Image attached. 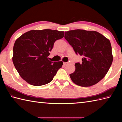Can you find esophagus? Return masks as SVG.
<instances>
[{
  "mask_svg": "<svg viewBox=\"0 0 122 122\" xmlns=\"http://www.w3.org/2000/svg\"><path fill=\"white\" fill-rule=\"evenodd\" d=\"M69 64V63L68 62H63V64L64 66H66V65H68V64Z\"/></svg>",
  "mask_w": 122,
  "mask_h": 122,
  "instance_id": "esophagus-1",
  "label": "esophagus"
}]
</instances>
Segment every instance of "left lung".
I'll return each instance as SVG.
<instances>
[{"label":"left lung","instance_id":"1","mask_svg":"<svg viewBox=\"0 0 122 122\" xmlns=\"http://www.w3.org/2000/svg\"><path fill=\"white\" fill-rule=\"evenodd\" d=\"M64 38L77 55L83 56L82 62L75 64L76 70L70 74L72 81L83 87L100 81L113 62L110 40L98 32L81 29L65 32Z\"/></svg>","mask_w":122,"mask_h":122}]
</instances>
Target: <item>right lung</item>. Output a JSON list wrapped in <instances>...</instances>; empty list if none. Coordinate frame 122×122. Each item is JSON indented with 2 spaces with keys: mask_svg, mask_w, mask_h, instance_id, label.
I'll return each instance as SVG.
<instances>
[{
  "mask_svg": "<svg viewBox=\"0 0 122 122\" xmlns=\"http://www.w3.org/2000/svg\"><path fill=\"white\" fill-rule=\"evenodd\" d=\"M64 32L56 30H30L18 38L13 48L12 62L25 81L34 86L50 83L63 65L62 61L48 60L54 42Z\"/></svg>",
  "mask_w": 122,
  "mask_h": 122,
  "instance_id": "1",
  "label": "right lung"
}]
</instances>
